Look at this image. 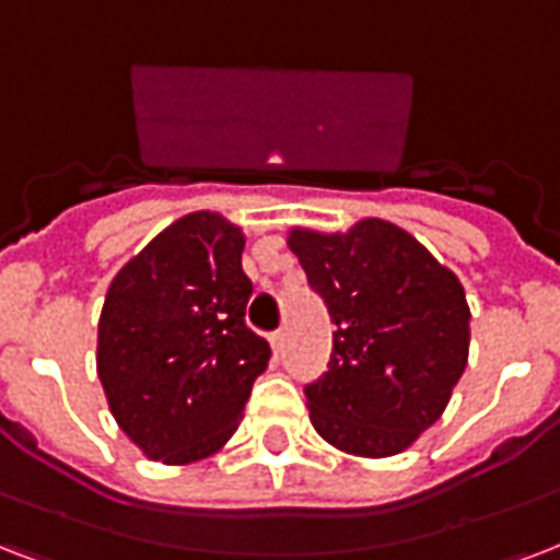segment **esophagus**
<instances>
[{"instance_id": "obj_1", "label": "esophagus", "mask_w": 560, "mask_h": 560, "mask_svg": "<svg viewBox=\"0 0 560 560\" xmlns=\"http://www.w3.org/2000/svg\"><path fill=\"white\" fill-rule=\"evenodd\" d=\"M268 345H271V350H275V357H283L285 329H277V332H271V336H268Z\"/></svg>"}]
</instances>
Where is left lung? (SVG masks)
I'll list each match as a JSON object with an SVG mask.
<instances>
[{
  "mask_svg": "<svg viewBox=\"0 0 560 560\" xmlns=\"http://www.w3.org/2000/svg\"><path fill=\"white\" fill-rule=\"evenodd\" d=\"M289 248L336 324L327 374L303 388L312 427L353 456H397L444 415L465 374V289L383 219H362L348 233L294 228Z\"/></svg>",
  "mask_w": 560,
  "mask_h": 560,
  "instance_id": "obj_1",
  "label": "left lung"
}]
</instances>
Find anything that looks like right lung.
Masks as SVG:
<instances>
[{
  "instance_id": "1",
  "label": "right lung",
  "mask_w": 560,
  "mask_h": 560,
  "mask_svg": "<svg viewBox=\"0 0 560 560\" xmlns=\"http://www.w3.org/2000/svg\"><path fill=\"white\" fill-rule=\"evenodd\" d=\"M245 236L189 212L114 277L98 318V380L122 432L163 465L231 441L271 348L245 324Z\"/></svg>"
}]
</instances>
